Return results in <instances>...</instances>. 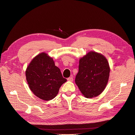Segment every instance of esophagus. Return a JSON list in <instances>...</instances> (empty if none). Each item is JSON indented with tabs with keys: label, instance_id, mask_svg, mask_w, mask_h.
<instances>
[{
	"label": "esophagus",
	"instance_id": "34e87169",
	"mask_svg": "<svg viewBox=\"0 0 135 135\" xmlns=\"http://www.w3.org/2000/svg\"><path fill=\"white\" fill-rule=\"evenodd\" d=\"M67 80H68V81L72 82V81H73V77H69V78H67Z\"/></svg>",
	"mask_w": 135,
	"mask_h": 135
}]
</instances>
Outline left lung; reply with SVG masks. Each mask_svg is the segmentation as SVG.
I'll return each mask as SVG.
<instances>
[{"label":"left lung","instance_id":"obj_1","mask_svg":"<svg viewBox=\"0 0 135 135\" xmlns=\"http://www.w3.org/2000/svg\"><path fill=\"white\" fill-rule=\"evenodd\" d=\"M75 82L83 95L92 98L99 95L105 88L110 68L103 55L90 52L79 59Z\"/></svg>","mask_w":135,"mask_h":135}]
</instances>
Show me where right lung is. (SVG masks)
Listing matches in <instances>:
<instances>
[{
  "instance_id": "right-lung-1",
  "label": "right lung",
  "mask_w": 135,
  "mask_h": 135,
  "mask_svg": "<svg viewBox=\"0 0 135 135\" xmlns=\"http://www.w3.org/2000/svg\"><path fill=\"white\" fill-rule=\"evenodd\" d=\"M28 86L38 98L49 101L58 93L59 88L67 81L61 70L55 66L53 59L47 53H40L35 57L26 72Z\"/></svg>"
}]
</instances>
